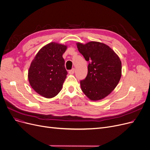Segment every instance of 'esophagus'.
<instances>
[{
  "label": "esophagus",
  "instance_id": "obj_1",
  "mask_svg": "<svg viewBox=\"0 0 150 150\" xmlns=\"http://www.w3.org/2000/svg\"><path fill=\"white\" fill-rule=\"evenodd\" d=\"M74 72H75V69H72V70H69V74L70 75H72V74H74Z\"/></svg>",
  "mask_w": 150,
  "mask_h": 150
}]
</instances>
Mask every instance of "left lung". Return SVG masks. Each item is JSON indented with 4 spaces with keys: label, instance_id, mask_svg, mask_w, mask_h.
Masks as SVG:
<instances>
[{
    "label": "left lung",
    "instance_id": "8db88e82",
    "mask_svg": "<svg viewBox=\"0 0 150 150\" xmlns=\"http://www.w3.org/2000/svg\"><path fill=\"white\" fill-rule=\"evenodd\" d=\"M76 46L89 62L87 76L80 81L82 91L91 100L103 99L114 91L120 80V58L111 48L102 42H78Z\"/></svg>",
    "mask_w": 150,
    "mask_h": 150
}]
</instances>
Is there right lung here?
<instances>
[{"mask_svg": "<svg viewBox=\"0 0 150 150\" xmlns=\"http://www.w3.org/2000/svg\"><path fill=\"white\" fill-rule=\"evenodd\" d=\"M67 45L50 42L39 50L31 61L28 78L31 88L39 95L51 98L61 91L67 74L62 54Z\"/></svg>", "mask_w": 150, "mask_h": 150, "instance_id": "add662e5", "label": "right lung"}]
</instances>
